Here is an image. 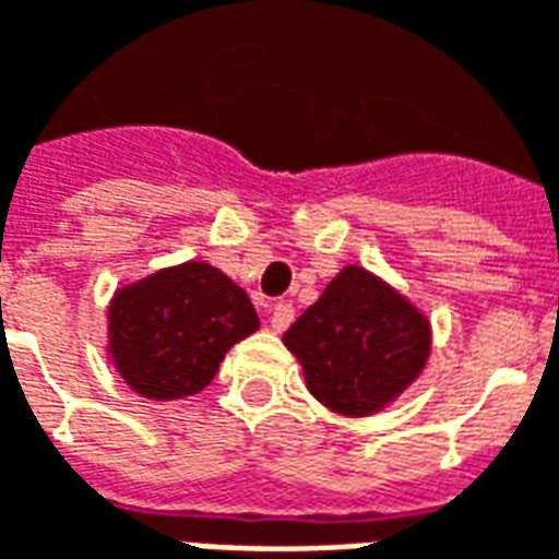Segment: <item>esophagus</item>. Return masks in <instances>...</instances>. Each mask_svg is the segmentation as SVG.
Here are the masks:
<instances>
[{
    "label": "esophagus",
    "instance_id": "obj_1",
    "mask_svg": "<svg viewBox=\"0 0 559 559\" xmlns=\"http://www.w3.org/2000/svg\"><path fill=\"white\" fill-rule=\"evenodd\" d=\"M293 317H296V311H293L290 301H278V305L272 308V317H269L272 332H284V329H290Z\"/></svg>",
    "mask_w": 559,
    "mask_h": 559
}]
</instances>
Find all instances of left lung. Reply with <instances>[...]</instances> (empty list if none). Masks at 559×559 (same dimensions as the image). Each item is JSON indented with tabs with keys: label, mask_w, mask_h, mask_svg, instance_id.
Masks as SVG:
<instances>
[{
	"label": "left lung",
	"mask_w": 559,
	"mask_h": 559,
	"mask_svg": "<svg viewBox=\"0 0 559 559\" xmlns=\"http://www.w3.org/2000/svg\"><path fill=\"white\" fill-rule=\"evenodd\" d=\"M429 341L427 317L361 266H343L284 334L308 391L346 417L394 403L427 367Z\"/></svg>",
	"instance_id": "1"
}]
</instances>
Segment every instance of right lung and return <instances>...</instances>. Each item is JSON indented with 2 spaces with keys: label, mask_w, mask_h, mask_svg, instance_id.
Wrapping results in <instances>:
<instances>
[{
  "label": "right lung",
  "mask_w": 559,
  "mask_h": 559,
  "mask_svg": "<svg viewBox=\"0 0 559 559\" xmlns=\"http://www.w3.org/2000/svg\"><path fill=\"white\" fill-rule=\"evenodd\" d=\"M260 329L246 290L204 260L153 272L109 301V358L135 394L165 403L204 391L225 353Z\"/></svg>",
  "instance_id": "obj_1"
}]
</instances>
